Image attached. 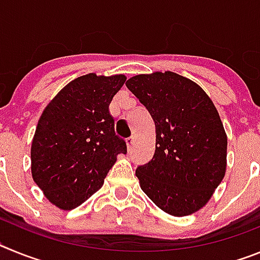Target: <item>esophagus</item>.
<instances>
[{
    "instance_id": "1",
    "label": "esophagus",
    "mask_w": 260,
    "mask_h": 260,
    "mask_svg": "<svg viewBox=\"0 0 260 260\" xmlns=\"http://www.w3.org/2000/svg\"><path fill=\"white\" fill-rule=\"evenodd\" d=\"M135 143V138L132 137V138H128V139H126V146H127V148L130 150L133 147V144Z\"/></svg>"
}]
</instances>
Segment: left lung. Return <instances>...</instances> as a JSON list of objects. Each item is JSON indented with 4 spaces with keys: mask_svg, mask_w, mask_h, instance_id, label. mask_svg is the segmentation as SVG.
I'll use <instances>...</instances> for the list:
<instances>
[{
    "mask_svg": "<svg viewBox=\"0 0 260 260\" xmlns=\"http://www.w3.org/2000/svg\"><path fill=\"white\" fill-rule=\"evenodd\" d=\"M155 122V155L137 169L141 189L160 210L189 216L203 208L226 171L228 138L219 112L199 84L173 71L126 82Z\"/></svg>",
    "mask_w": 260,
    "mask_h": 260,
    "instance_id": "8db88e82",
    "label": "left lung"
}]
</instances>
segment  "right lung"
Instances as JSON below:
<instances>
[{"mask_svg":"<svg viewBox=\"0 0 260 260\" xmlns=\"http://www.w3.org/2000/svg\"><path fill=\"white\" fill-rule=\"evenodd\" d=\"M123 74L82 75L49 102L39 118L31 144V173L45 198L70 211L104 183L126 143L114 134L109 114Z\"/></svg>","mask_w":260,"mask_h":260,"instance_id":"1","label":"right lung"}]
</instances>
